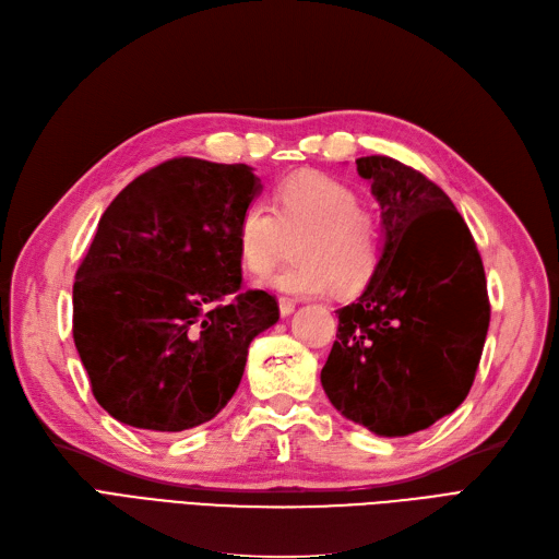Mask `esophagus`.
<instances>
[{
	"mask_svg": "<svg viewBox=\"0 0 559 559\" xmlns=\"http://www.w3.org/2000/svg\"><path fill=\"white\" fill-rule=\"evenodd\" d=\"M278 309H281V316H283V318L293 316V313H295V301L287 299V297H281V299H278Z\"/></svg>",
	"mask_w": 559,
	"mask_h": 559,
	"instance_id": "34e87169",
	"label": "esophagus"
}]
</instances>
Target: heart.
I'll return each mask as SVG.
<instances>
[{
	"label": "heart",
	"instance_id": "b5f03b06",
	"mask_svg": "<svg viewBox=\"0 0 559 559\" xmlns=\"http://www.w3.org/2000/svg\"><path fill=\"white\" fill-rule=\"evenodd\" d=\"M353 188L332 176L306 171L276 190L274 207L250 202L237 225L241 264L266 274L281 255L285 234L305 229L297 241L299 262L264 281L266 287L295 297L355 293L373 276L381 260V234L371 215L357 206Z\"/></svg>",
	"mask_w": 559,
	"mask_h": 559
}]
</instances>
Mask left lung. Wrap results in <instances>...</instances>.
<instances>
[{
  "mask_svg": "<svg viewBox=\"0 0 559 559\" xmlns=\"http://www.w3.org/2000/svg\"><path fill=\"white\" fill-rule=\"evenodd\" d=\"M381 206V260L365 293L338 309L322 390L378 437H408L472 390L490 301L478 248L448 194L385 155L355 159Z\"/></svg>",
  "mask_w": 559,
  "mask_h": 559,
  "instance_id": "1",
  "label": "left lung"
}]
</instances>
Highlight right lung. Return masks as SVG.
Returning <instances> with one entry per match:
<instances>
[{
    "label": "right lung",
    "mask_w": 559,
    "mask_h": 559,
    "mask_svg": "<svg viewBox=\"0 0 559 559\" xmlns=\"http://www.w3.org/2000/svg\"><path fill=\"white\" fill-rule=\"evenodd\" d=\"M262 192L248 165L165 162L104 211L74 283V344L99 406L169 435L227 406L248 346L278 322L264 290L241 293L237 225Z\"/></svg>",
    "instance_id": "right-lung-1"
}]
</instances>
